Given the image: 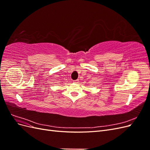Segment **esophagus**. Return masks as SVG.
Listing matches in <instances>:
<instances>
[{
  "label": "esophagus",
  "mask_w": 150,
  "mask_h": 150,
  "mask_svg": "<svg viewBox=\"0 0 150 150\" xmlns=\"http://www.w3.org/2000/svg\"><path fill=\"white\" fill-rule=\"evenodd\" d=\"M73 83H79V80H78V79L74 80V81H73Z\"/></svg>",
  "instance_id": "1"
}]
</instances>
